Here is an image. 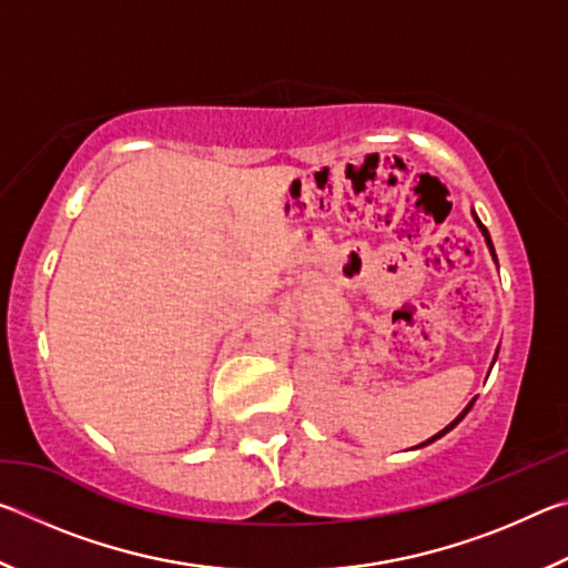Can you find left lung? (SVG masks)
Listing matches in <instances>:
<instances>
[{"mask_svg":"<svg viewBox=\"0 0 568 568\" xmlns=\"http://www.w3.org/2000/svg\"><path fill=\"white\" fill-rule=\"evenodd\" d=\"M474 220H476V225L480 227V233H484V237H486V245H488V250H491V255H494V261H496V253H494V243H491V235H488V230H486V225H484V223H480V220H478V215H476V213H474ZM494 361H496V358H494ZM470 406H474V400H470V403H468V406H466L464 410H460V416H458V418H456L454 423H448V426H446L444 430H440V434H436L434 438H428V440H426V444H434V440H436V438H440V436H446V434H448V430H450V428H454V426H456V423H458L460 418H464V416H466V413L470 410ZM426 444H420V446H426Z\"/></svg>","mask_w":568,"mask_h":568,"instance_id":"1","label":"left lung"}]
</instances>
